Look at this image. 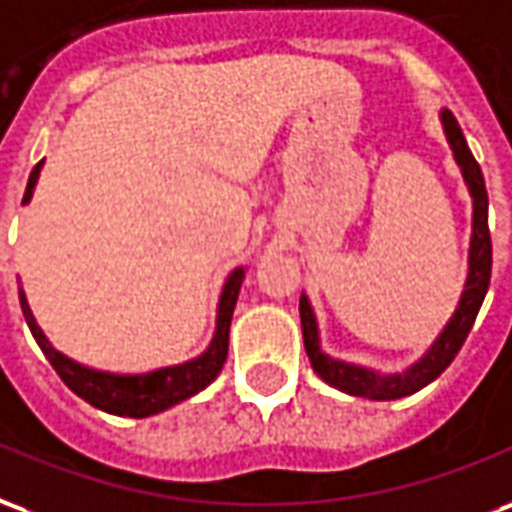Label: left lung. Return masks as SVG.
Instances as JSON below:
<instances>
[{
  "label": "left lung",
  "mask_w": 512,
  "mask_h": 512,
  "mask_svg": "<svg viewBox=\"0 0 512 512\" xmlns=\"http://www.w3.org/2000/svg\"><path fill=\"white\" fill-rule=\"evenodd\" d=\"M442 125H445L447 141L453 147L455 163L461 166L469 193H472V245H469V275H466V286L458 308H455L453 319L439 333L431 349L423 354V360H417L412 368H406L404 374L382 376L363 368V365L341 363L333 360L322 352L319 346V330H316V316L308 297H300V322H302V338H305V352L311 357V365L316 374L322 376L324 382L341 390V393L357 395V398H371V401H393V398H404L417 390H423L425 384H431L436 376L445 371L447 365L453 363L455 354L461 352L466 335L472 330L477 319V311L486 300L488 283H491V234H488V193L483 171L477 166L475 155L466 147V138L455 122L453 111H442Z\"/></svg>",
  "instance_id": "8db88e82"
}]
</instances>
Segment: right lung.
I'll return each mask as SVG.
<instances>
[{
  "label": "right lung",
  "instance_id": "obj_1",
  "mask_svg": "<svg viewBox=\"0 0 512 512\" xmlns=\"http://www.w3.org/2000/svg\"><path fill=\"white\" fill-rule=\"evenodd\" d=\"M40 166L43 160L37 163L32 174H29V182H26L24 201L32 199V190H35L37 174H40ZM242 278H245V270L237 267L226 278V286H223V294H220L218 305V327H215V338H212L210 349L190 360V363L171 365V368H160V371H152V374H138V376H119V374H103V371H92L87 365H78L76 360H70L62 352H57L48 338L43 335V330L37 327L35 316L29 311V302H26L24 289L18 292L21 297V311H24V319L29 324V330L35 335L37 346L43 349V354L48 357V363L54 365V371L59 374V379L78 395L84 398L87 404L98 406L108 414H119V417H149V414H158L169 406L185 401L190 395L201 393L207 384L220 374V368L226 363V354H229V327H231V313H234V305H237V294H240Z\"/></svg>",
  "mask_w": 512,
  "mask_h": 512
}]
</instances>
